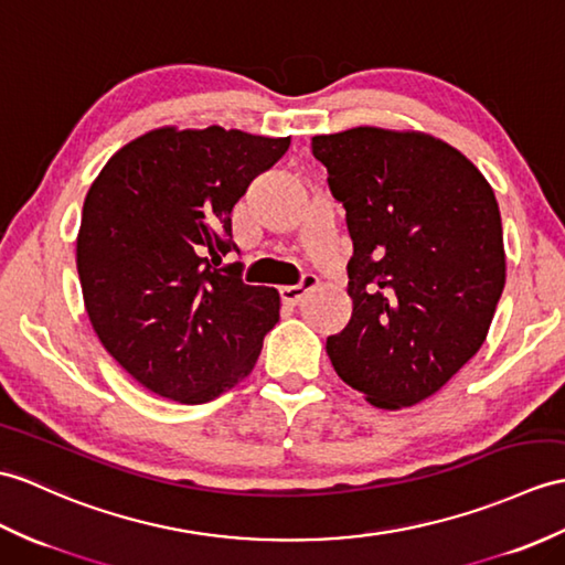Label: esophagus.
Returning a JSON list of instances; mask_svg holds the SVG:
<instances>
[{
    "mask_svg": "<svg viewBox=\"0 0 565 565\" xmlns=\"http://www.w3.org/2000/svg\"><path fill=\"white\" fill-rule=\"evenodd\" d=\"M318 286V277H312V274H306L303 281L298 286H281L279 288V296H281V303L284 306H298L300 298H303L308 291Z\"/></svg>",
    "mask_w": 565,
    "mask_h": 565,
    "instance_id": "obj_1",
    "label": "esophagus"
}]
</instances>
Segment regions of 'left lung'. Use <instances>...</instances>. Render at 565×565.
<instances>
[{
  "label": "left lung",
  "mask_w": 565,
  "mask_h": 565,
  "mask_svg": "<svg viewBox=\"0 0 565 565\" xmlns=\"http://www.w3.org/2000/svg\"><path fill=\"white\" fill-rule=\"evenodd\" d=\"M347 209L351 320L327 337L334 371L377 409H404L481 349L505 286L501 212L465 153L414 129L312 137Z\"/></svg>",
  "instance_id": "obj_1"
}]
</instances>
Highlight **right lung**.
Instances as JSON below:
<instances>
[{"mask_svg":"<svg viewBox=\"0 0 565 565\" xmlns=\"http://www.w3.org/2000/svg\"><path fill=\"white\" fill-rule=\"evenodd\" d=\"M291 137L159 127L115 151L76 235L84 306L105 351L141 387L204 404L255 369L279 294L243 284L231 212Z\"/></svg>","mask_w":565,"mask_h":565,"instance_id":"obj_1","label":"right lung"}]
</instances>
